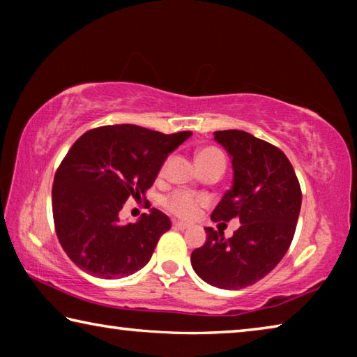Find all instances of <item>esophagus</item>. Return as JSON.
Wrapping results in <instances>:
<instances>
[{
  "label": "esophagus",
  "mask_w": 357,
  "mask_h": 357,
  "mask_svg": "<svg viewBox=\"0 0 357 357\" xmlns=\"http://www.w3.org/2000/svg\"><path fill=\"white\" fill-rule=\"evenodd\" d=\"M173 227L178 229H189L190 228L189 223H185V222H173Z\"/></svg>",
  "instance_id": "esophagus-1"
}]
</instances>
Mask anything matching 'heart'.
Returning <instances> with one entry per match:
<instances>
[{
  "instance_id": "b5f03b06",
  "label": "heart",
  "mask_w": 357,
  "mask_h": 357,
  "mask_svg": "<svg viewBox=\"0 0 357 357\" xmlns=\"http://www.w3.org/2000/svg\"><path fill=\"white\" fill-rule=\"evenodd\" d=\"M217 154L222 155L220 151L208 148V149L200 151L197 157L217 155ZM206 204H208L206 198L195 195V193H190L187 190H176L165 198L167 209L172 211V213L176 214L178 217H183V219H195L198 213H200V208L206 206Z\"/></svg>"
}]
</instances>
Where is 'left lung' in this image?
<instances>
[{
	"instance_id": "1",
	"label": "left lung",
	"mask_w": 357,
	"mask_h": 357,
	"mask_svg": "<svg viewBox=\"0 0 357 357\" xmlns=\"http://www.w3.org/2000/svg\"><path fill=\"white\" fill-rule=\"evenodd\" d=\"M214 140L227 151L233 185L211 214L214 222L239 219L225 239L206 229V243L192 252L197 275L222 289H241L261 280L285 255L298 223L302 193L293 165L279 148L244 130H217Z\"/></svg>"
}]
</instances>
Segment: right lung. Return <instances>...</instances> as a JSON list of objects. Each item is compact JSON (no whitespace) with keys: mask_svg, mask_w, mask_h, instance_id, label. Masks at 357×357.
Segmentation results:
<instances>
[{"mask_svg":"<svg viewBox=\"0 0 357 357\" xmlns=\"http://www.w3.org/2000/svg\"><path fill=\"white\" fill-rule=\"evenodd\" d=\"M190 135L114 124L72 144L53 181L52 208L59 244L75 266L99 279H123L148 264L170 219L151 208L123 223L119 213L129 198L144 195L168 154Z\"/></svg>","mask_w":357,"mask_h":357,"instance_id":"obj_1","label":"right lung"}]
</instances>
